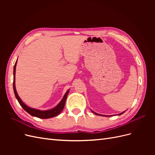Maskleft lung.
Masks as SVG:
<instances>
[{"mask_svg":"<svg viewBox=\"0 0 155 155\" xmlns=\"http://www.w3.org/2000/svg\"><path fill=\"white\" fill-rule=\"evenodd\" d=\"M92 112H93V113H94L95 114H96V115H98V116H105V115H101V114H97V113H96V112H94V111H92ZM125 111H124V112H121V113H120V114H119L118 115H121V114H122L123 113H124Z\"/></svg>","mask_w":155,"mask_h":155,"instance_id":"1","label":"left lung"}]
</instances>
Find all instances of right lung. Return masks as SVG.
Returning a JSON list of instances; mask_svg holds the SVG:
<instances>
[{
	"label": "right lung",
	"mask_w": 155,
	"mask_h": 155,
	"mask_svg": "<svg viewBox=\"0 0 155 155\" xmlns=\"http://www.w3.org/2000/svg\"><path fill=\"white\" fill-rule=\"evenodd\" d=\"M16 64H17V61L14 65V68H13V91L14 93H15V96L17 98V100H18L19 104L21 105V107L24 109L25 110H26L28 113H29L30 115L33 116H35L37 118H42V119H47V118H53V117H55L56 116H58L59 114L61 112H62V110L64 109V104H65V101H66L67 100V97L68 96V94L69 92V90L67 91V92L65 93L64 96H63V99L61 100L59 102V104L55 107L54 108L48 110H40L38 109H33V108H31L30 107H28L25 104L22 102L20 97L18 96V94L17 92L16 88H15V68H16Z\"/></svg>",
	"instance_id": "obj_1"
}]
</instances>
